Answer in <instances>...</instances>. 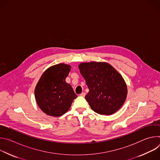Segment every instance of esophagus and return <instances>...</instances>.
I'll return each mask as SVG.
<instances>
[{
    "mask_svg": "<svg viewBox=\"0 0 160 160\" xmlns=\"http://www.w3.org/2000/svg\"><path fill=\"white\" fill-rule=\"evenodd\" d=\"M80 96H82V97H85V92H82V93H81V94H80Z\"/></svg>",
    "mask_w": 160,
    "mask_h": 160,
    "instance_id": "1",
    "label": "esophagus"
}]
</instances>
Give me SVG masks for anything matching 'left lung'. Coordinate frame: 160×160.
<instances>
[{
	"instance_id": "8db88e82",
	"label": "left lung",
	"mask_w": 160,
	"mask_h": 160,
	"mask_svg": "<svg viewBox=\"0 0 160 160\" xmlns=\"http://www.w3.org/2000/svg\"><path fill=\"white\" fill-rule=\"evenodd\" d=\"M89 89L85 96L91 109L100 115H111L124 104L127 86L122 76L106 62H85L78 65Z\"/></svg>"
}]
</instances>
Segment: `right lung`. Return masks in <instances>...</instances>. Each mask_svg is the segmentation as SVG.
I'll return each mask as SVG.
<instances>
[{"label": "right lung", "instance_id": "add662e5", "mask_svg": "<svg viewBox=\"0 0 160 160\" xmlns=\"http://www.w3.org/2000/svg\"><path fill=\"white\" fill-rule=\"evenodd\" d=\"M70 70V65L59 63L48 68L40 78L35 88V98L46 115L54 117L64 115L77 98L71 85L66 82Z\"/></svg>", "mask_w": 160, "mask_h": 160}]
</instances>
